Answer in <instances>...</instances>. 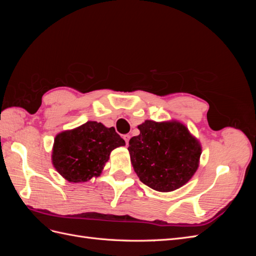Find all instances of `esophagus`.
<instances>
[{
  "instance_id": "1",
  "label": "esophagus",
  "mask_w": 256,
  "mask_h": 256,
  "mask_svg": "<svg viewBox=\"0 0 256 256\" xmlns=\"http://www.w3.org/2000/svg\"><path fill=\"white\" fill-rule=\"evenodd\" d=\"M122 138H124V140H125L126 144L128 145V143H129V140H130V136H129V134H124V136H122Z\"/></svg>"
}]
</instances>
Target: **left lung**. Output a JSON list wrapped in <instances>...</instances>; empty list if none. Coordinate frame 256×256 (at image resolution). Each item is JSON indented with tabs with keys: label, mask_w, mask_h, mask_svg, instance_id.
Masks as SVG:
<instances>
[{
	"label": "left lung",
	"mask_w": 256,
	"mask_h": 256,
	"mask_svg": "<svg viewBox=\"0 0 256 256\" xmlns=\"http://www.w3.org/2000/svg\"><path fill=\"white\" fill-rule=\"evenodd\" d=\"M140 134L129 141L128 150L140 180L160 192L174 191L187 184L198 168L202 147L188 128L171 120H145Z\"/></svg>",
	"instance_id": "1"
}]
</instances>
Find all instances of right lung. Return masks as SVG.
<instances>
[{"mask_svg": "<svg viewBox=\"0 0 256 256\" xmlns=\"http://www.w3.org/2000/svg\"><path fill=\"white\" fill-rule=\"evenodd\" d=\"M125 141L114 127L102 122H86L72 130H66L54 138L52 164L70 182H88L102 172L111 152Z\"/></svg>", "mask_w": 256, "mask_h": 256, "instance_id": "obj_1", "label": "right lung"}]
</instances>
